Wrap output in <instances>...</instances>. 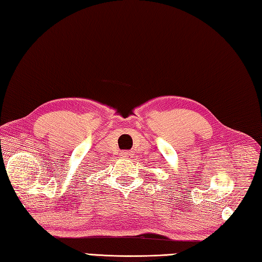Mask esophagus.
I'll return each instance as SVG.
<instances>
[{
    "label": "esophagus",
    "instance_id": "esophagus-1",
    "mask_svg": "<svg viewBox=\"0 0 262 262\" xmlns=\"http://www.w3.org/2000/svg\"><path fill=\"white\" fill-rule=\"evenodd\" d=\"M120 156H121V158H128V157L132 156V153L129 151H122L120 153Z\"/></svg>",
    "mask_w": 262,
    "mask_h": 262
}]
</instances>
